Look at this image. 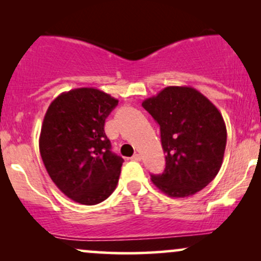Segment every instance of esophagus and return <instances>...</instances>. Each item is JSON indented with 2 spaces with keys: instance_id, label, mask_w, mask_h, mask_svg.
Returning a JSON list of instances; mask_svg holds the SVG:
<instances>
[{
  "instance_id": "34e87169",
  "label": "esophagus",
  "mask_w": 261,
  "mask_h": 261,
  "mask_svg": "<svg viewBox=\"0 0 261 261\" xmlns=\"http://www.w3.org/2000/svg\"><path fill=\"white\" fill-rule=\"evenodd\" d=\"M141 158H142V157H141L140 153H135L133 157H131V160H133V161H141Z\"/></svg>"
}]
</instances>
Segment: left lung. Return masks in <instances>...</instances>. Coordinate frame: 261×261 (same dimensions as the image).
<instances>
[{
  "label": "left lung",
  "mask_w": 261,
  "mask_h": 261,
  "mask_svg": "<svg viewBox=\"0 0 261 261\" xmlns=\"http://www.w3.org/2000/svg\"><path fill=\"white\" fill-rule=\"evenodd\" d=\"M161 127L166 169L151 175L170 197L196 194L215 179L223 162L226 124L220 110L193 87L169 86L142 101Z\"/></svg>",
  "instance_id": "8db88e82"
}]
</instances>
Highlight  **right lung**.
<instances>
[{
    "mask_svg": "<svg viewBox=\"0 0 261 261\" xmlns=\"http://www.w3.org/2000/svg\"><path fill=\"white\" fill-rule=\"evenodd\" d=\"M119 100L97 88H76L47 108L39 149L47 174L66 196L97 205L118 185L124 160L114 154L104 124Z\"/></svg>",
    "mask_w": 261,
    "mask_h": 261,
    "instance_id": "add662e5",
    "label": "right lung"
}]
</instances>
